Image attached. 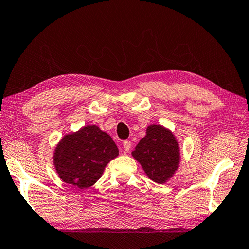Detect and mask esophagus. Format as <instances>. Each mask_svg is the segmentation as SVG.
<instances>
[{"label":"esophagus","mask_w":249,"mask_h":249,"mask_svg":"<svg viewBox=\"0 0 249 249\" xmlns=\"http://www.w3.org/2000/svg\"><path fill=\"white\" fill-rule=\"evenodd\" d=\"M123 146H124V152H125V153H128V152L130 151V149H131V146H132V144H131V141H129V140H125V141H124Z\"/></svg>","instance_id":"obj_1"}]
</instances>
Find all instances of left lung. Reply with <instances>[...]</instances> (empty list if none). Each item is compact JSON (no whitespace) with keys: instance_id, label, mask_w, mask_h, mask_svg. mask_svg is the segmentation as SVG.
I'll return each mask as SVG.
<instances>
[{"instance_id":"8db88e82","label":"left lung","mask_w":249,"mask_h":249,"mask_svg":"<svg viewBox=\"0 0 249 249\" xmlns=\"http://www.w3.org/2000/svg\"><path fill=\"white\" fill-rule=\"evenodd\" d=\"M132 157L142 166L144 173L158 184H165L176 175L181 162L179 141L170 129L153 124L140 140Z\"/></svg>"}]
</instances>
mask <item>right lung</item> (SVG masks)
Wrapping results in <instances>:
<instances>
[{"label":"right lung","mask_w":249,"mask_h":249,"mask_svg":"<svg viewBox=\"0 0 249 249\" xmlns=\"http://www.w3.org/2000/svg\"><path fill=\"white\" fill-rule=\"evenodd\" d=\"M119 155L108 134L88 124L65 134L53 151V165L59 179L79 190L94 185L106 166Z\"/></svg>","instance_id":"1"}]
</instances>
